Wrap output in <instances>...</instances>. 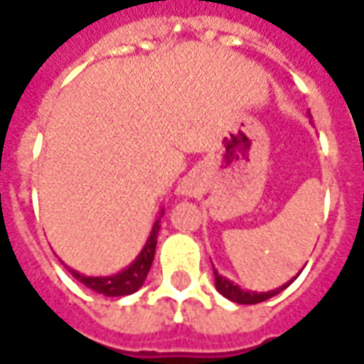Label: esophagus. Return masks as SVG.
Listing matches in <instances>:
<instances>
[{
  "mask_svg": "<svg viewBox=\"0 0 364 364\" xmlns=\"http://www.w3.org/2000/svg\"><path fill=\"white\" fill-rule=\"evenodd\" d=\"M198 190V178L192 176V174H188L182 182H180V186H178V192L180 194H184V196H192V194H196Z\"/></svg>",
  "mask_w": 364,
  "mask_h": 364,
  "instance_id": "esophagus-1",
  "label": "esophagus"
}]
</instances>
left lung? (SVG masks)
<instances>
[{
  "label": "left lung",
  "instance_id": "1",
  "mask_svg": "<svg viewBox=\"0 0 364 364\" xmlns=\"http://www.w3.org/2000/svg\"><path fill=\"white\" fill-rule=\"evenodd\" d=\"M214 277H215V289L222 293L225 299H230V301H234V303H242V305H254V303L265 301V299H269V297H273V295H277L282 289H285V287L295 279V277H293L291 282L287 283V285L277 287V289H273V291L257 293V291H244L240 285H235V283H232L230 279L222 277V275L215 272V269H214Z\"/></svg>",
  "mask_w": 364,
  "mask_h": 364
}]
</instances>
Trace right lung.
I'll return each instance as SVG.
<instances>
[{
    "mask_svg": "<svg viewBox=\"0 0 364 364\" xmlns=\"http://www.w3.org/2000/svg\"><path fill=\"white\" fill-rule=\"evenodd\" d=\"M158 230H160V225H158L156 220V224H154L152 232H150L149 242L142 247V252L139 254V257L120 273L107 275V277H89V275H82V273L75 272L71 267H69V272H71L73 277H75L77 282H81L85 287H89L92 291L101 293V295H107V297H122V295H130V293L139 291L140 287H142V283H144V279H146V275H149L152 259H154Z\"/></svg>",
    "mask_w": 364,
    "mask_h": 364,
    "instance_id": "right-lung-1",
    "label": "right lung"
}]
</instances>
